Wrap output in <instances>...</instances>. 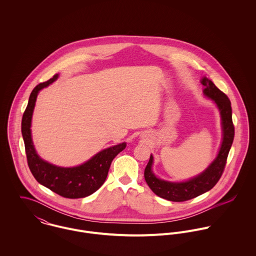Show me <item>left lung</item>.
I'll return each instance as SVG.
<instances>
[{
    "label": "left lung",
    "instance_id": "8db88e82",
    "mask_svg": "<svg viewBox=\"0 0 256 256\" xmlns=\"http://www.w3.org/2000/svg\"><path fill=\"white\" fill-rule=\"evenodd\" d=\"M201 82L205 86L204 94L216 102L220 112L222 142L218 156L204 172L186 182H168L158 180L152 172V154L144 172L145 180L152 191L158 196L174 202H183L193 199L212 189L219 182L224 172L228 154L234 142V126L232 123V106L228 98L220 90L211 80L203 78Z\"/></svg>",
    "mask_w": 256,
    "mask_h": 256
}]
</instances>
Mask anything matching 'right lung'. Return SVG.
Segmentation results:
<instances>
[{
  "label": "right lung",
  "instance_id": "add662e5",
  "mask_svg": "<svg viewBox=\"0 0 256 256\" xmlns=\"http://www.w3.org/2000/svg\"><path fill=\"white\" fill-rule=\"evenodd\" d=\"M57 78L58 74H54L47 82L37 84L30 94L28 106L24 112L22 134L28 164L37 182L51 191L65 198H84L96 192L104 183L113 158L126 148V144L122 143L106 148L84 164L76 168H60L41 160L37 156L32 140V117L38 92L52 84Z\"/></svg>",
  "mask_w": 256,
  "mask_h": 256
}]
</instances>
